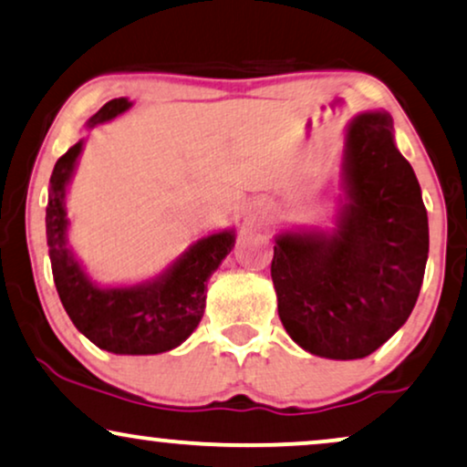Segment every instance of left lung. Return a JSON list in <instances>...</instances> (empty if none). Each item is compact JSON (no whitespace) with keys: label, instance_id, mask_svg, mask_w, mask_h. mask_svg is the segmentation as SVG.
<instances>
[{"label":"left lung","instance_id":"1","mask_svg":"<svg viewBox=\"0 0 467 467\" xmlns=\"http://www.w3.org/2000/svg\"><path fill=\"white\" fill-rule=\"evenodd\" d=\"M334 230L275 234L271 280L288 336L312 356L359 359L410 318L429 256L420 185L388 111L349 122Z\"/></svg>","mask_w":467,"mask_h":467}]
</instances>
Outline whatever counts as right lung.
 Returning a JSON list of instances; mask_svg holds the SVG:
<instances>
[{
	"instance_id": "obj_1",
	"label": "right lung",
	"mask_w": 467,
	"mask_h": 467,
	"mask_svg": "<svg viewBox=\"0 0 467 467\" xmlns=\"http://www.w3.org/2000/svg\"><path fill=\"white\" fill-rule=\"evenodd\" d=\"M125 97L111 99L86 120V129L114 120L131 108ZM84 140L57 159L49 181L47 245L53 282L73 326L99 349L118 356H155L190 338L204 315L206 280L234 245V228L198 239L161 274L127 286H101L86 274L68 245L67 187L73 179Z\"/></svg>"
}]
</instances>
